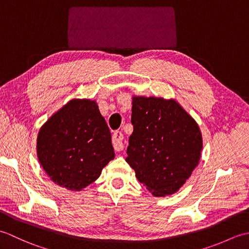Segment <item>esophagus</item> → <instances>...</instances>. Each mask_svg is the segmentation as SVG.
Wrapping results in <instances>:
<instances>
[{"label":"esophagus","mask_w":249,"mask_h":249,"mask_svg":"<svg viewBox=\"0 0 249 249\" xmlns=\"http://www.w3.org/2000/svg\"><path fill=\"white\" fill-rule=\"evenodd\" d=\"M123 134L121 133V131H114L113 135H112V143H113V147L115 151L121 152L122 150L124 149V143H123Z\"/></svg>","instance_id":"34e87169"}]
</instances>
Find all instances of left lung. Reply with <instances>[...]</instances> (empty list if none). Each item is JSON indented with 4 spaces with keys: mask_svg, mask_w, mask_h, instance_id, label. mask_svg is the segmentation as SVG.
<instances>
[{
    "mask_svg": "<svg viewBox=\"0 0 249 249\" xmlns=\"http://www.w3.org/2000/svg\"><path fill=\"white\" fill-rule=\"evenodd\" d=\"M126 161L155 197L176 194L198 166L202 135L177 100L134 96Z\"/></svg>",
    "mask_w": 249,
    "mask_h": 249,
    "instance_id": "obj_1",
    "label": "left lung"
}]
</instances>
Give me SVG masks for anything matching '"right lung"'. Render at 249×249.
Masks as SVG:
<instances>
[{
  "label": "right lung",
  "mask_w": 249,
  "mask_h": 249,
  "mask_svg": "<svg viewBox=\"0 0 249 249\" xmlns=\"http://www.w3.org/2000/svg\"><path fill=\"white\" fill-rule=\"evenodd\" d=\"M37 157L51 181L80 192L114 158L110 129L91 99H71L41 126Z\"/></svg>",
  "instance_id": "right-lung-1"
}]
</instances>
